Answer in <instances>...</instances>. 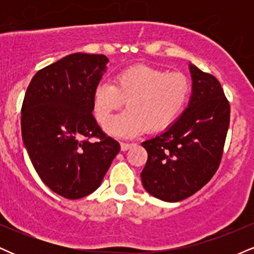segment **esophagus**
I'll return each instance as SVG.
<instances>
[{"instance_id": "1", "label": "esophagus", "mask_w": 254, "mask_h": 254, "mask_svg": "<svg viewBox=\"0 0 254 254\" xmlns=\"http://www.w3.org/2000/svg\"><path fill=\"white\" fill-rule=\"evenodd\" d=\"M133 145V143H127V142H121V148H122V150H127V149H130L131 147H132Z\"/></svg>"}]
</instances>
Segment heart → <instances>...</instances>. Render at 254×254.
Listing matches in <instances>:
<instances>
[{
  "label": "heart",
  "instance_id": "heart-1",
  "mask_svg": "<svg viewBox=\"0 0 254 254\" xmlns=\"http://www.w3.org/2000/svg\"><path fill=\"white\" fill-rule=\"evenodd\" d=\"M191 81L183 72L149 65L119 71L115 83H101L94 93L95 117L104 123L127 101V109L110 119L105 129L121 137H135L147 129L162 130L179 118L191 95Z\"/></svg>",
  "mask_w": 254,
  "mask_h": 254
}]
</instances>
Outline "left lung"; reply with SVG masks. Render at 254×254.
Returning a JSON list of instances; mask_svg holds the SVG:
<instances>
[{"label":"left lung","instance_id":"1","mask_svg":"<svg viewBox=\"0 0 254 254\" xmlns=\"http://www.w3.org/2000/svg\"><path fill=\"white\" fill-rule=\"evenodd\" d=\"M192 97L183 116L161 135L144 141L142 184L151 196L179 202L216 173L229 127L230 106L214 75L190 65Z\"/></svg>","mask_w":254,"mask_h":254}]
</instances>
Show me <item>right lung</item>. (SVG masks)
<instances>
[{"mask_svg": "<svg viewBox=\"0 0 254 254\" xmlns=\"http://www.w3.org/2000/svg\"><path fill=\"white\" fill-rule=\"evenodd\" d=\"M107 62L104 55H69L37 71L26 90L24 144L43 183L68 199L97 190L121 150L92 113Z\"/></svg>", "mask_w": 254, "mask_h": 254, "instance_id": "obj_1", "label": "right lung"}]
</instances>
